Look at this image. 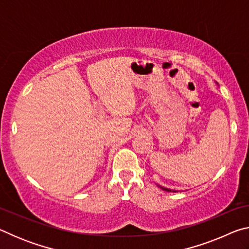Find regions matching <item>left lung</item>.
I'll list each match as a JSON object with an SVG mask.
<instances>
[{"instance_id": "1", "label": "left lung", "mask_w": 249, "mask_h": 249, "mask_svg": "<svg viewBox=\"0 0 249 249\" xmlns=\"http://www.w3.org/2000/svg\"><path fill=\"white\" fill-rule=\"evenodd\" d=\"M158 185V184H157ZM158 187L160 188V189H162L163 191H168V192H178L177 190H171V189H168V188H163V187H161V185H158Z\"/></svg>"}]
</instances>
